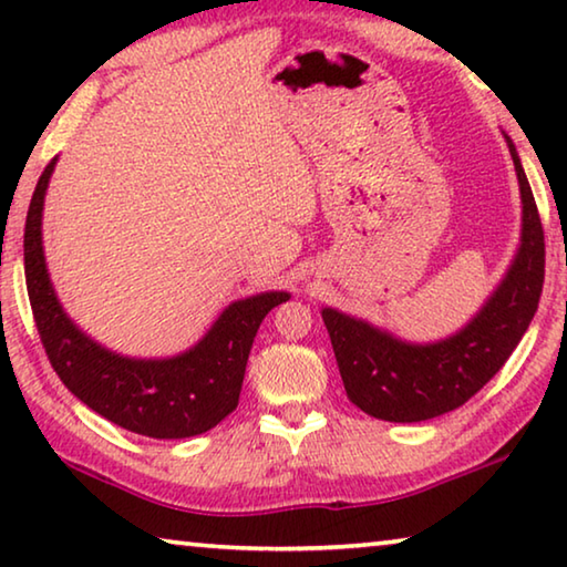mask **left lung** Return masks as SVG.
Segmentation results:
<instances>
[{
  "mask_svg": "<svg viewBox=\"0 0 567 567\" xmlns=\"http://www.w3.org/2000/svg\"><path fill=\"white\" fill-rule=\"evenodd\" d=\"M505 140L520 182V247L505 280L463 330L410 344L332 307L322 310L344 392L372 417L420 422L465 405L503 368L533 320L545 280V235L520 157Z\"/></svg>",
  "mask_w": 567,
  "mask_h": 567,
  "instance_id": "1",
  "label": "left lung"
}]
</instances>
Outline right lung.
<instances>
[{
	"label": "right lung",
	"mask_w": 567,
	"mask_h": 567,
	"mask_svg": "<svg viewBox=\"0 0 567 567\" xmlns=\"http://www.w3.org/2000/svg\"><path fill=\"white\" fill-rule=\"evenodd\" d=\"M56 157L37 182L24 225V275L37 332L60 380L84 405L130 433L179 440L203 435L237 408L255 334L287 292L237 300L195 348L167 360H134L104 350L66 318L42 249V207Z\"/></svg>",
	"instance_id": "obj_1"
}]
</instances>
